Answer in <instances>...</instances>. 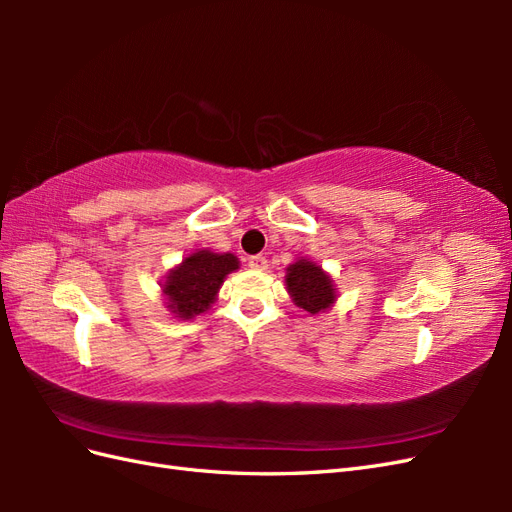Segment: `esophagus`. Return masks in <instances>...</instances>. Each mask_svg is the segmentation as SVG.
I'll return each mask as SVG.
<instances>
[{
    "label": "esophagus",
    "mask_w": 512,
    "mask_h": 512,
    "mask_svg": "<svg viewBox=\"0 0 512 512\" xmlns=\"http://www.w3.org/2000/svg\"><path fill=\"white\" fill-rule=\"evenodd\" d=\"M250 267L254 269V271H267V258L265 256H252L250 258Z\"/></svg>",
    "instance_id": "1"
}]
</instances>
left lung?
I'll return each mask as SVG.
<instances>
[{"label": "left lung", "instance_id": "obj_1", "mask_svg": "<svg viewBox=\"0 0 512 512\" xmlns=\"http://www.w3.org/2000/svg\"><path fill=\"white\" fill-rule=\"evenodd\" d=\"M284 284L292 303L309 316L324 314L337 301L333 277L307 256H301L288 265Z\"/></svg>", "mask_w": 512, "mask_h": 512}]
</instances>
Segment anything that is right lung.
<instances>
[{
  "instance_id": "obj_1",
  "label": "right lung",
  "mask_w": 512,
  "mask_h": 512,
  "mask_svg": "<svg viewBox=\"0 0 512 512\" xmlns=\"http://www.w3.org/2000/svg\"><path fill=\"white\" fill-rule=\"evenodd\" d=\"M239 269V258L230 252L196 250L185 256L160 282L164 305L173 318L194 320L218 299L228 273Z\"/></svg>"
}]
</instances>
